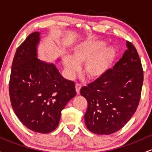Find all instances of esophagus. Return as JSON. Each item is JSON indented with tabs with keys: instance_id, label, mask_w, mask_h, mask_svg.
<instances>
[{
	"instance_id": "1",
	"label": "esophagus",
	"mask_w": 152,
	"mask_h": 152,
	"mask_svg": "<svg viewBox=\"0 0 152 152\" xmlns=\"http://www.w3.org/2000/svg\"><path fill=\"white\" fill-rule=\"evenodd\" d=\"M81 87H82L81 84H80V83H76V92H77V94H79L80 89H81Z\"/></svg>"
}]
</instances>
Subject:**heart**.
<instances>
[{
	"instance_id": "heart-1",
	"label": "heart",
	"mask_w": 152,
	"mask_h": 152,
	"mask_svg": "<svg viewBox=\"0 0 152 152\" xmlns=\"http://www.w3.org/2000/svg\"><path fill=\"white\" fill-rule=\"evenodd\" d=\"M105 42L88 41L76 46L73 50L72 57L66 56L64 65L70 75L79 71V64L85 63L84 73L90 78H97L105 74L111 67L116 56L114 47L104 48Z\"/></svg>"
}]
</instances>
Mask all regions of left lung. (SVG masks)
Returning a JSON list of instances; mask_svg holds the SVG:
<instances>
[{"label":"left lung","instance_id":"left-lung-1","mask_svg":"<svg viewBox=\"0 0 152 152\" xmlns=\"http://www.w3.org/2000/svg\"><path fill=\"white\" fill-rule=\"evenodd\" d=\"M126 47L113 69L80 91L88 102L84 118L92 133L108 135L121 129L139 105L144 81L142 62L134 45L126 41Z\"/></svg>","mask_w":152,"mask_h":152}]
</instances>
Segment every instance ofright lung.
Segmentation results:
<instances>
[{
  "label": "right lung",
  "mask_w": 152,
  "mask_h": 152,
  "mask_svg": "<svg viewBox=\"0 0 152 152\" xmlns=\"http://www.w3.org/2000/svg\"><path fill=\"white\" fill-rule=\"evenodd\" d=\"M40 33L34 32L17 48L10 72L9 94L15 115L28 129L47 134L58 126L61 111L76 96L74 81L53 64L37 58Z\"/></svg>",
  "instance_id": "right-lung-1"
}]
</instances>
